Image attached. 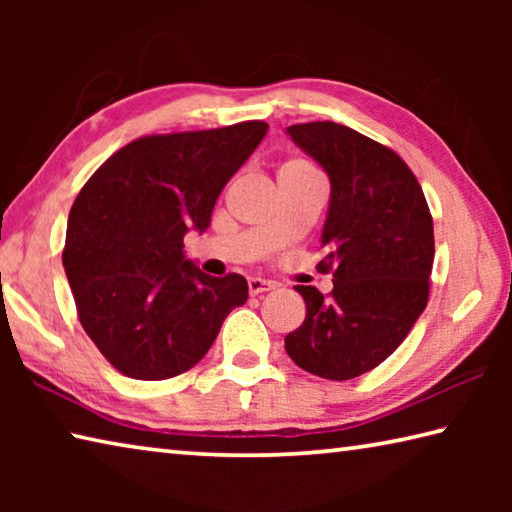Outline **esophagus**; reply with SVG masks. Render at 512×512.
Instances as JSON below:
<instances>
[{
    "instance_id": "1",
    "label": "esophagus",
    "mask_w": 512,
    "mask_h": 512,
    "mask_svg": "<svg viewBox=\"0 0 512 512\" xmlns=\"http://www.w3.org/2000/svg\"><path fill=\"white\" fill-rule=\"evenodd\" d=\"M271 289H275V282H271V280H262V277H250L248 280L250 296H259V293L271 291Z\"/></svg>"
}]
</instances>
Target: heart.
<instances>
[{
	"label": "heart",
	"mask_w": 512,
	"mask_h": 512,
	"mask_svg": "<svg viewBox=\"0 0 512 512\" xmlns=\"http://www.w3.org/2000/svg\"><path fill=\"white\" fill-rule=\"evenodd\" d=\"M282 169H307V164L305 162H289V164H284Z\"/></svg>",
	"instance_id": "1"
}]
</instances>
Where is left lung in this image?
<instances>
[{"label": "left lung", "instance_id": "1", "mask_svg": "<svg viewBox=\"0 0 512 512\" xmlns=\"http://www.w3.org/2000/svg\"><path fill=\"white\" fill-rule=\"evenodd\" d=\"M293 144L329 178L320 235L334 289L296 287L305 323L284 339L302 370L345 381L377 368L400 348L427 307L433 221L427 198L400 155L334 121L287 128Z\"/></svg>", "mask_w": 512, "mask_h": 512}]
</instances>
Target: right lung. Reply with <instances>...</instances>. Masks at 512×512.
Segmentation results:
<instances>
[{"label": "right lung", "instance_id": "right-lung-1", "mask_svg": "<svg viewBox=\"0 0 512 512\" xmlns=\"http://www.w3.org/2000/svg\"><path fill=\"white\" fill-rule=\"evenodd\" d=\"M268 124L140 137L94 171L67 219L63 266L79 320L121 375L158 381L194 368L225 316L248 300L244 275L210 277L187 259L228 180Z\"/></svg>", "mask_w": 512, "mask_h": 512}]
</instances>
